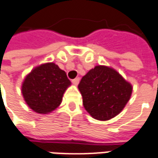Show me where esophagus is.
<instances>
[{"mask_svg":"<svg viewBox=\"0 0 158 158\" xmlns=\"http://www.w3.org/2000/svg\"><path fill=\"white\" fill-rule=\"evenodd\" d=\"M79 80H80V79H79V78H76V79H73V80H72V82H73V84H74V85H78V84L79 83Z\"/></svg>","mask_w":158,"mask_h":158,"instance_id":"esophagus-1","label":"esophagus"}]
</instances>
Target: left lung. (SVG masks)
Wrapping results in <instances>:
<instances>
[{"label":"left lung","mask_w":158,"mask_h":158,"mask_svg":"<svg viewBox=\"0 0 158 158\" xmlns=\"http://www.w3.org/2000/svg\"><path fill=\"white\" fill-rule=\"evenodd\" d=\"M79 90L87 112L97 120L108 121L124 109L133 87L115 70L97 66L81 79Z\"/></svg>","instance_id":"8db88e82"}]
</instances>
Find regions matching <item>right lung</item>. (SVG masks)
Wrapping results in <instances>:
<instances>
[{
	"mask_svg": "<svg viewBox=\"0 0 158 158\" xmlns=\"http://www.w3.org/2000/svg\"><path fill=\"white\" fill-rule=\"evenodd\" d=\"M70 85L66 73L50 62L34 68L25 77L22 94L33 111L47 114L60 105L64 92Z\"/></svg>",
	"mask_w": 158,
	"mask_h": 158,
	"instance_id": "obj_1",
	"label": "right lung"
}]
</instances>
